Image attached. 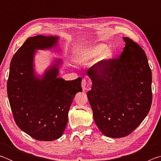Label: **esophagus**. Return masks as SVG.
Wrapping results in <instances>:
<instances>
[{
  "mask_svg": "<svg viewBox=\"0 0 161 161\" xmlns=\"http://www.w3.org/2000/svg\"><path fill=\"white\" fill-rule=\"evenodd\" d=\"M86 80L85 79H83L81 81V88H82L83 91L86 90Z\"/></svg>",
  "mask_w": 161,
  "mask_h": 161,
  "instance_id": "esophagus-1",
  "label": "esophagus"
}]
</instances>
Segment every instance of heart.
Masks as SVG:
<instances>
[{
  "mask_svg": "<svg viewBox=\"0 0 161 161\" xmlns=\"http://www.w3.org/2000/svg\"><path fill=\"white\" fill-rule=\"evenodd\" d=\"M114 53L105 44H97L89 47L79 49L74 54V60L79 64H87L101 58L108 61L113 58Z\"/></svg>",
  "mask_w": 161,
  "mask_h": 161,
  "instance_id": "1",
  "label": "heart"
}]
</instances>
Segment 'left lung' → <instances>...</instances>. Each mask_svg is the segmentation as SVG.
Segmentation results:
<instances>
[{
	"label": "left lung",
	"mask_w": 161,
	"mask_h": 161,
	"mask_svg": "<svg viewBox=\"0 0 161 161\" xmlns=\"http://www.w3.org/2000/svg\"><path fill=\"white\" fill-rule=\"evenodd\" d=\"M119 59L98 62L87 72L92 86L87 92L95 123L103 135L121 138L146 118L152 102V74L145 52L123 37Z\"/></svg>",
	"instance_id": "1"
}]
</instances>
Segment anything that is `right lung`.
I'll list each match as a JSON object with an SVG mask.
<instances>
[{"label": "right lung", "mask_w": 161, "mask_h": 161, "mask_svg": "<svg viewBox=\"0 0 161 161\" xmlns=\"http://www.w3.org/2000/svg\"><path fill=\"white\" fill-rule=\"evenodd\" d=\"M59 36L28 37L13 57L7 83L8 97L16 124L38 141L60 138L68 122L75 94L82 92L81 78L58 77L62 59L54 58L41 75L35 69L37 50H59Z\"/></svg>", "instance_id": "obj_1"}]
</instances>
